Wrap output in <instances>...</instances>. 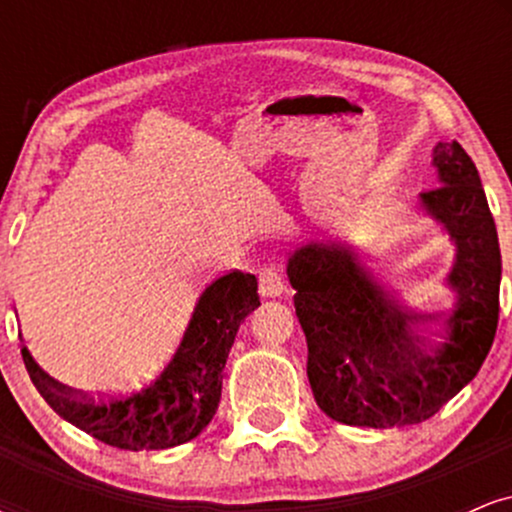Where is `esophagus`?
I'll return each instance as SVG.
<instances>
[{"label": "esophagus", "mask_w": 512, "mask_h": 512, "mask_svg": "<svg viewBox=\"0 0 512 512\" xmlns=\"http://www.w3.org/2000/svg\"><path fill=\"white\" fill-rule=\"evenodd\" d=\"M257 279H260V293L264 298H276L286 291L284 279H281L279 269L274 264H264L260 272H257Z\"/></svg>", "instance_id": "1"}]
</instances>
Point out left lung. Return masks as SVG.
Here are the masks:
<instances>
[{"label": "left lung", "instance_id": "8db88e82", "mask_svg": "<svg viewBox=\"0 0 512 512\" xmlns=\"http://www.w3.org/2000/svg\"><path fill=\"white\" fill-rule=\"evenodd\" d=\"M443 185L421 207L448 231L455 305L440 315L404 308L342 243H308L289 255L298 322L308 342V380L317 407L339 424H421L472 383L498 327L501 248L477 166L457 142H438ZM438 319L424 335L418 327Z\"/></svg>", "mask_w": 512, "mask_h": 512}]
</instances>
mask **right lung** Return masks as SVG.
Listing matches in <instances>:
<instances>
[{
	"label": "right lung",
	"instance_id": "1",
	"mask_svg": "<svg viewBox=\"0 0 512 512\" xmlns=\"http://www.w3.org/2000/svg\"><path fill=\"white\" fill-rule=\"evenodd\" d=\"M257 305L255 274L233 269L211 281L168 366L132 392L86 395L50 378L26 346L21 356L35 390L64 421L120 450H166L197 438L214 419L228 351Z\"/></svg>",
	"mask_w": 512,
	"mask_h": 512
}]
</instances>
